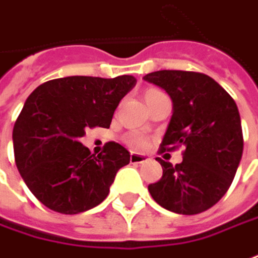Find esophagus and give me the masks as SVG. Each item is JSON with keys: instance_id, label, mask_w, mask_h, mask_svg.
I'll list each match as a JSON object with an SVG mask.
<instances>
[{"instance_id": "esophagus-1", "label": "esophagus", "mask_w": 258, "mask_h": 258, "mask_svg": "<svg viewBox=\"0 0 258 258\" xmlns=\"http://www.w3.org/2000/svg\"><path fill=\"white\" fill-rule=\"evenodd\" d=\"M145 160H148L146 156L143 155H139V153H131V163L133 165H138V163H143Z\"/></svg>"}]
</instances>
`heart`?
<instances>
[{
    "instance_id": "b5f03b06",
    "label": "heart",
    "mask_w": 258,
    "mask_h": 258,
    "mask_svg": "<svg viewBox=\"0 0 258 258\" xmlns=\"http://www.w3.org/2000/svg\"><path fill=\"white\" fill-rule=\"evenodd\" d=\"M160 91H157V89H146L145 92H143V99L145 102L148 103L150 102L153 98H156L157 95H160ZM123 141L125 143L129 146V148H132V149H143L146 145H148V138L146 136H143L142 133H127L125 138H123Z\"/></svg>"
}]
</instances>
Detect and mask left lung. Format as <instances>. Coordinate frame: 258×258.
Wrapping results in <instances>:
<instances>
[{"instance_id": "left-lung-1", "label": "left lung", "mask_w": 258, "mask_h": 258, "mask_svg": "<svg viewBox=\"0 0 258 258\" xmlns=\"http://www.w3.org/2000/svg\"><path fill=\"white\" fill-rule=\"evenodd\" d=\"M145 81L165 89L173 102L160 152L183 146V160L173 166L156 157L163 176L149 184L157 205L177 214H198L214 206L229 190L243 155L237 105L213 78L190 71H156Z\"/></svg>"}]
</instances>
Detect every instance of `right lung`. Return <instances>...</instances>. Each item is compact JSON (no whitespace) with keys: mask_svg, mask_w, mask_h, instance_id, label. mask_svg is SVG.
<instances>
[{"mask_svg":"<svg viewBox=\"0 0 258 258\" xmlns=\"http://www.w3.org/2000/svg\"><path fill=\"white\" fill-rule=\"evenodd\" d=\"M135 85L132 75L67 77L39 85L29 95L12 131L14 155L25 184L42 205L78 214L106 199L131 153L108 142L95 156L79 139L88 127H109Z\"/></svg>","mask_w":258,"mask_h":258,"instance_id":"obj_1","label":"right lung"}]
</instances>
